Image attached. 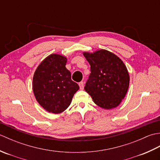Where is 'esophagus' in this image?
Wrapping results in <instances>:
<instances>
[{"mask_svg": "<svg viewBox=\"0 0 160 160\" xmlns=\"http://www.w3.org/2000/svg\"><path fill=\"white\" fill-rule=\"evenodd\" d=\"M79 86H80V89L81 90L84 89V82H81L79 83Z\"/></svg>", "mask_w": 160, "mask_h": 160, "instance_id": "34e87169", "label": "esophagus"}]
</instances>
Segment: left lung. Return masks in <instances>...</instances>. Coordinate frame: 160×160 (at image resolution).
Instances as JSON below:
<instances>
[{
	"instance_id": "obj_1",
	"label": "left lung",
	"mask_w": 160,
	"mask_h": 160,
	"mask_svg": "<svg viewBox=\"0 0 160 160\" xmlns=\"http://www.w3.org/2000/svg\"><path fill=\"white\" fill-rule=\"evenodd\" d=\"M83 55L91 66V73L84 87L95 104L104 109L120 105L129 86L128 71L120 58L106 49Z\"/></svg>"
}]
</instances>
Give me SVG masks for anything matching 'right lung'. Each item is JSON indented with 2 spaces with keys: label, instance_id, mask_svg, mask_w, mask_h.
I'll return each mask as SVG.
<instances>
[{
  "label": "right lung",
  "instance_id": "obj_1",
  "mask_svg": "<svg viewBox=\"0 0 160 160\" xmlns=\"http://www.w3.org/2000/svg\"><path fill=\"white\" fill-rule=\"evenodd\" d=\"M67 58L52 53L37 67L33 77V91L36 100L44 109L54 114L61 113L69 107L74 94L79 89L71 80L66 68Z\"/></svg>",
  "mask_w": 160,
  "mask_h": 160
}]
</instances>
